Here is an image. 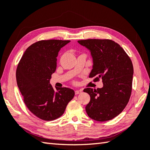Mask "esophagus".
<instances>
[{"label":"esophagus","mask_w":150,"mask_h":150,"mask_svg":"<svg viewBox=\"0 0 150 150\" xmlns=\"http://www.w3.org/2000/svg\"><path fill=\"white\" fill-rule=\"evenodd\" d=\"M81 92H82L81 90H75V95H77V94H79V93H81Z\"/></svg>","instance_id":"34e87169"}]
</instances>
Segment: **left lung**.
I'll use <instances>...</instances> for the list:
<instances>
[{"instance_id":"left-lung-1","label":"left lung","mask_w":150,"mask_h":150,"mask_svg":"<svg viewBox=\"0 0 150 150\" xmlns=\"http://www.w3.org/2000/svg\"><path fill=\"white\" fill-rule=\"evenodd\" d=\"M78 43L90 52L93 60L89 77L94 81L102 79L103 86L93 90H84L90 101L86 111L90 118L105 122L115 118L124 109L129 100L133 66L129 56L119 44L110 40L88 39Z\"/></svg>"}]
</instances>
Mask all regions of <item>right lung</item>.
<instances>
[{"label":"right lung","mask_w":150,"mask_h":150,"mask_svg":"<svg viewBox=\"0 0 150 150\" xmlns=\"http://www.w3.org/2000/svg\"><path fill=\"white\" fill-rule=\"evenodd\" d=\"M69 40H49L36 42L26 49L16 70V80L26 107L38 118L51 121L64 114L73 98L74 90L50 84L57 68V57Z\"/></svg>","instance_id":"obj_1"}]
</instances>
